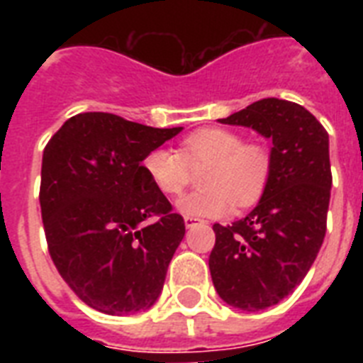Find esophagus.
Wrapping results in <instances>:
<instances>
[{"label":"esophagus","instance_id":"1","mask_svg":"<svg viewBox=\"0 0 363 363\" xmlns=\"http://www.w3.org/2000/svg\"><path fill=\"white\" fill-rule=\"evenodd\" d=\"M201 218H198V216H184V226L186 228H192V226H198V224H201Z\"/></svg>","mask_w":363,"mask_h":363}]
</instances>
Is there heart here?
Listing matches in <instances>:
<instances>
[{
	"label": "heart",
	"instance_id": "1",
	"mask_svg": "<svg viewBox=\"0 0 363 363\" xmlns=\"http://www.w3.org/2000/svg\"><path fill=\"white\" fill-rule=\"evenodd\" d=\"M201 190L179 199V211L186 216L222 218L233 211L252 207L269 184V148L259 143H242V137L224 128H203L182 139L179 152L154 148L143 160L148 181L165 196H177L186 186L190 167L203 165Z\"/></svg>",
	"mask_w": 363,
	"mask_h": 363
}]
</instances>
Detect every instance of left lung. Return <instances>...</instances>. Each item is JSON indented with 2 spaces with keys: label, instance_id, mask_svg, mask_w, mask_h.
<instances>
[{
  "label": "left lung",
  "instance_id": "1",
  "mask_svg": "<svg viewBox=\"0 0 363 363\" xmlns=\"http://www.w3.org/2000/svg\"><path fill=\"white\" fill-rule=\"evenodd\" d=\"M218 122L247 125L273 141L264 196L241 220L213 226L209 256L213 284L228 305L267 309L303 281L326 235L330 137L305 107L277 98L254 101Z\"/></svg>",
  "mask_w": 363,
  "mask_h": 363
}]
</instances>
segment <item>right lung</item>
<instances>
[{"instance_id": "right-lung-1", "label": "right lung", "mask_w": 363, "mask_h": 363, "mask_svg": "<svg viewBox=\"0 0 363 363\" xmlns=\"http://www.w3.org/2000/svg\"><path fill=\"white\" fill-rule=\"evenodd\" d=\"M182 128L111 115L71 116L43 150V226L67 286L105 315L156 303L184 220L148 181L143 160Z\"/></svg>"}]
</instances>
